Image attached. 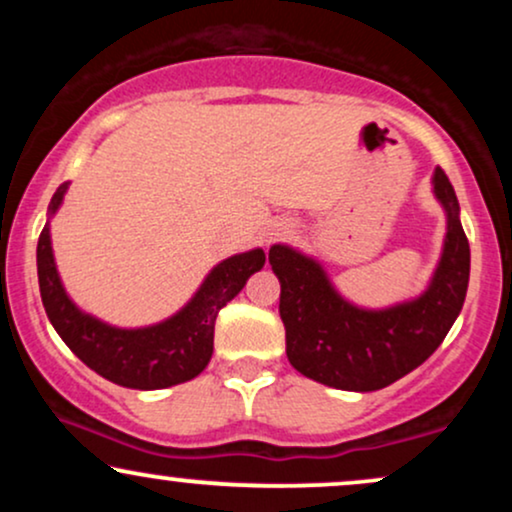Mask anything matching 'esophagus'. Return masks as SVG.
Masks as SVG:
<instances>
[{"instance_id":"34e87169","label":"esophagus","mask_w":512,"mask_h":512,"mask_svg":"<svg viewBox=\"0 0 512 512\" xmlns=\"http://www.w3.org/2000/svg\"><path fill=\"white\" fill-rule=\"evenodd\" d=\"M286 233H291L289 223H274V226L267 231V240H269V243H272V240L286 236Z\"/></svg>"}]
</instances>
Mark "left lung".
<instances>
[{
	"instance_id": "left-lung-1",
	"label": "left lung",
	"mask_w": 512,
	"mask_h": 512,
	"mask_svg": "<svg viewBox=\"0 0 512 512\" xmlns=\"http://www.w3.org/2000/svg\"><path fill=\"white\" fill-rule=\"evenodd\" d=\"M433 197L445 211L438 264L419 296L363 308L339 293L313 255L276 243L269 264L281 284L286 356L305 378L349 392L383 390L419 368L460 315L469 284V243L448 175L433 170Z\"/></svg>"
}]
</instances>
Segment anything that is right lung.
Wrapping results in <instances>:
<instances>
[{
	"mask_svg": "<svg viewBox=\"0 0 512 512\" xmlns=\"http://www.w3.org/2000/svg\"><path fill=\"white\" fill-rule=\"evenodd\" d=\"M67 190L69 182H62L52 195L48 223L38 238L40 298L55 332L88 368L115 385L163 390L197 378L214 354L216 315L243 291L245 281L264 267V250H245L221 260L204 276L195 296L156 325H108L69 298L57 272L50 221L62 207Z\"/></svg>",
	"mask_w": 512,
	"mask_h": 512,
	"instance_id": "obj_1",
	"label": "right lung"
}]
</instances>
